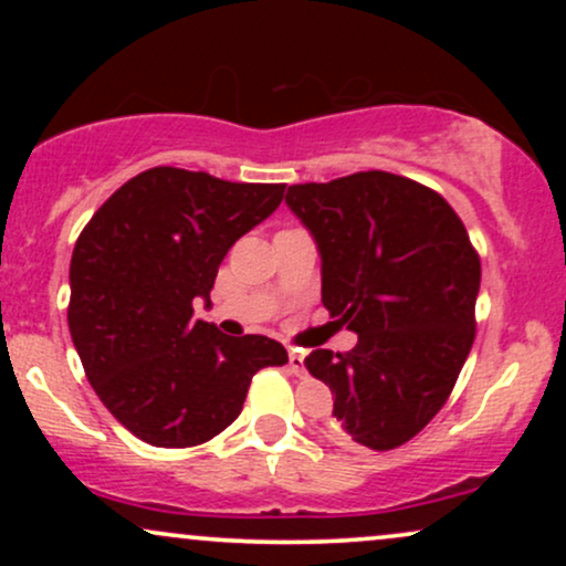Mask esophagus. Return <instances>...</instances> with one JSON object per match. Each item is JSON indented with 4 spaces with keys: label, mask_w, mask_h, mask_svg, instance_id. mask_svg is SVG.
<instances>
[{
    "label": "esophagus",
    "mask_w": 566,
    "mask_h": 566,
    "mask_svg": "<svg viewBox=\"0 0 566 566\" xmlns=\"http://www.w3.org/2000/svg\"><path fill=\"white\" fill-rule=\"evenodd\" d=\"M303 359H305V356L301 354V350H290V369H292V373H295V375H303V373H305Z\"/></svg>",
    "instance_id": "34e87169"
}]
</instances>
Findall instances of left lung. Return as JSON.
Wrapping results in <instances>:
<instances>
[{
  "label": "left lung",
  "mask_w": 566,
  "mask_h": 566,
  "mask_svg": "<svg viewBox=\"0 0 566 566\" xmlns=\"http://www.w3.org/2000/svg\"><path fill=\"white\" fill-rule=\"evenodd\" d=\"M322 255V303L359 335L346 354L305 356L335 394L337 441L396 450L450 399L476 337L482 263L441 193L367 170L287 188Z\"/></svg>",
  "instance_id": "8db88e82"
}]
</instances>
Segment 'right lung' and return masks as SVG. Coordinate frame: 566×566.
I'll return each instance as SVG.
<instances>
[{
    "instance_id": "right-lung-1",
    "label": "right lung",
    "mask_w": 566,
    "mask_h": 566,
    "mask_svg": "<svg viewBox=\"0 0 566 566\" xmlns=\"http://www.w3.org/2000/svg\"><path fill=\"white\" fill-rule=\"evenodd\" d=\"M284 184H231L151 167L97 207L71 255L69 329L97 399L154 447H197L242 412L252 375L287 365L282 343L193 319L231 244Z\"/></svg>"
}]
</instances>
